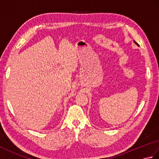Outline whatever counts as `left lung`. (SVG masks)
<instances>
[{"mask_svg":"<svg viewBox=\"0 0 159 159\" xmlns=\"http://www.w3.org/2000/svg\"><path fill=\"white\" fill-rule=\"evenodd\" d=\"M134 43H136V44H137V46H139V44H138V43H137V42H136L135 41H134Z\"/></svg>","mask_w":159,"mask_h":159,"instance_id":"left-lung-1","label":"left lung"}]
</instances>
